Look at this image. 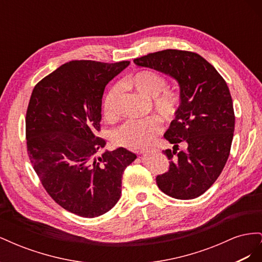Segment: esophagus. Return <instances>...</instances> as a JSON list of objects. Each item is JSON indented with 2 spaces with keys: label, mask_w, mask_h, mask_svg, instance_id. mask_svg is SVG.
<instances>
[{
  "label": "esophagus",
  "mask_w": 262,
  "mask_h": 262,
  "mask_svg": "<svg viewBox=\"0 0 262 262\" xmlns=\"http://www.w3.org/2000/svg\"><path fill=\"white\" fill-rule=\"evenodd\" d=\"M148 152H150L149 149H141L140 152H139V154H144V153H148Z\"/></svg>",
  "instance_id": "34e87169"
}]
</instances>
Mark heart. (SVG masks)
Returning a JSON list of instances; mask_svg holds the SVG:
<instances>
[{
	"label": "heart",
	"mask_w": 262,
	"mask_h": 262,
	"mask_svg": "<svg viewBox=\"0 0 262 262\" xmlns=\"http://www.w3.org/2000/svg\"><path fill=\"white\" fill-rule=\"evenodd\" d=\"M123 83L134 87L139 93L150 98V105L154 112L164 120L171 121L178 114L181 95L175 90L166 89L167 80L160 72L142 70L126 78ZM120 95V84L113 85L106 93L102 101V109L106 118L114 119L119 115L118 105ZM162 130L161 119L152 116L142 120H126L114 130L112 138L117 145L138 149L148 145Z\"/></svg>",
	"instance_id": "1"
}]
</instances>
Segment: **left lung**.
Masks as SVG:
<instances>
[{
    "label": "left lung",
    "mask_w": 262,
    "mask_h": 262,
    "mask_svg": "<svg viewBox=\"0 0 262 262\" xmlns=\"http://www.w3.org/2000/svg\"><path fill=\"white\" fill-rule=\"evenodd\" d=\"M134 63L179 83L180 107L164 134L173 150H163L169 168L156 177V184L175 199H194L215 182L231 152L235 115L228 86L211 63L191 51L166 49L134 59ZM181 141L186 149L177 154Z\"/></svg>",
    "instance_id": "1"
}]
</instances>
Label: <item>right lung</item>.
<instances>
[{
	"label": "right lung",
	"instance_id": "right-lung-1",
	"mask_svg": "<svg viewBox=\"0 0 262 262\" xmlns=\"http://www.w3.org/2000/svg\"><path fill=\"white\" fill-rule=\"evenodd\" d=\"M130 61H70L34 87L26 113L29 161L46 191L67 211L102 215L120 199L121 178L137 155L101 153L98 137L106 85Z\"/></svg>",
	"mask_w": 262,
	"mask_h": 262
}]
</instances>
